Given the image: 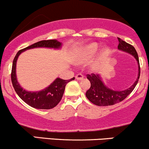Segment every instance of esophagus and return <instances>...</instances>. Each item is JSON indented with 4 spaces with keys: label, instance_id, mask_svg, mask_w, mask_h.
Returning <instances> with one entry per match:
<instances>
[{
    "label": "esophagus",
    "instance_id": "esophagus-1",
    "mask_svg": "<svg viewBox=\"0 0 149 149\" xmlns=\"http://www.w3.org/2000/svg\"><path fill=\"white\" fill-rule=\"evenodd\" d=\"M76 78L78 81H81V80H83V74H81V73H78V74L76 75Z\"/></svg>",
    "mask_w": 149,
    "mask_h": 149
}]
</instances>
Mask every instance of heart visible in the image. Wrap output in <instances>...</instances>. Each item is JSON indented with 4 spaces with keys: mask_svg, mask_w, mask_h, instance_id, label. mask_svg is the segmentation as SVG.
Masks as SVG:
<instances>
[{
    "mask_svg": "<svg viewBox=\"0 0 149 149\" xmlns=\"http://www.w3.org/2000/svg\"><path fill=\"white\" fill-rule=\"evenodd\" d=\"M97 47H98V46L95 43L91 44V45L86 47L84 49L81 51V52H80L79 55L78 56V61L80 62V63H82V62H84L89 59L93 56V54L97 51ZM107 52V51L104 50L103 52V55L106 54Z\"/></svg>",
    "mask_w": 149,
    "mask_h": 149,
    "instance_id": "1",
    "label": "heart"
}]
</instances>
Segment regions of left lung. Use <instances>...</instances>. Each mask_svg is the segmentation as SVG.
Here are the masks:
<instances>
[{"instance_id":"left-lung-1","label":"left lung","mask_w":149,"mask_h":149,"mask_svg":"<svg viewBox=\"0 0 149 149\" xmlns=\"http://www.w3.org/2000/svg\"><path fill=\"white\" fill-rule=\"evenodd\" d=\"M117 39L119 41V45L117 47L119 49L128 52L130 54L133 55L138 62V78L135 83L130 88L122 91H117L109 89L107 86H104L98 74H95V73L87 74V78L91 82V88L86 91V96L92 103L97 106L113 105L114 104L122 102L133 91L139 79L141 71H140L139 61V56L136 51L132 45L127 43L120 38Z\"/></svg>"}]
</instances>
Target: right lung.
Wrapping results in <instances>:
<instances>
[{"mask_svg":"<svg viewBox=\"0 0 149 149\" xmlns=\"http://www.w3.org/2000/svg\"><path fill=\"white\" fill-rule=\"evenodd\" d=\"M61 45V42H58L56 40L40 41L26 48L19 50L15 56L13 62L12 71H11V81H12L13 86L19 97L24 102L34 108L49 109L56 107L61 101L66 84L70 81L74 80L75 78L73 77L69 80H63L58 78L49 87L44 89L43 91L39 92H28L20 87L16 78L15 68L17 58L22 52L29 49L36 48V47H49V48L58 49L60 48Z\"/></svg>","mask_w":149,"mask_h":149,"instance_id":"right-lung-1","label":"right lung"}]
</instances>
